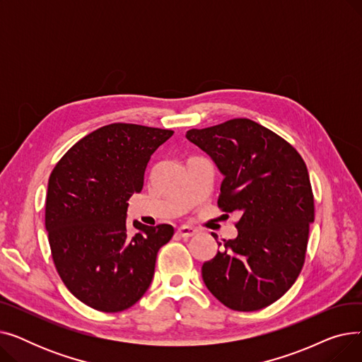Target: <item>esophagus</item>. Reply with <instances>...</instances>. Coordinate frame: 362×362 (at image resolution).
Segmentation results:
<instances>
[{"label": "esophagus", "mask_w": 362, "mask_h": 362, "mask_svg": "<svg viewBox=\"0 0 362 362\" xmlns=\"http://www.w3.org/2000/svg\"><path fill=\"white\" fill-rule=\"evenodd\" d=\"M195 233H197V229H194L191 226H180L177 229V235L182 238H191Z\"/></svg>", "instance_id": "esophagus-1"}]
</instances>
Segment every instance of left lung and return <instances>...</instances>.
Listing matches in <instances>:
<instances>
[{
	"label": "left lung",
	"mask_w": 362,
	"mask_h": 362,
	"mask_svg": "<svg viewBox=\"0 0 362 362\" xmlns=\"http://www.w3.org/2000/svg\"><path fill=\"white\" fill-rule=\"evenodd\" d=\"M186 138L224 176L220 210L240 216L236 239L217 242L221 251L204 262L205 286L235 311L269 307L292 288L305 262L314 221L305 161L288 141L250 119L191 129Z\"/></svg>",
	"instance_id": "left-lung-1"
}]
</instances>
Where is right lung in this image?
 Instances as JSON below:
<instances>
[{
    "label": "right lung",
    "mask_w": 362,
    "mask_h": 362,
    "mask_svg": "<svg viewBox=\"0 0 362 362\" xmlns=\"http://www.w3.org/2000/svg\"><path fill=\"white\" fill-rule=\"evenodd\" d=\"M173 130L112 123L76 142L48 180L45 227L57 272L85 305L120 313L149 288L170 224L126 226L127 201L141 192L157 148Z\"/></svg>",
    "instance_id": "obj_1"
}]
</instances>
